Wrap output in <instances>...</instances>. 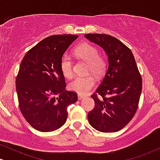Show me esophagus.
I'll list each match as a JSON object with an SVG mask.
<instances>
[{
  "instance_id": "1",
  "label": "esophagus",
  "mask_w": 160,
  "mask_h": 160,
  "mask_svg": "<svg viewBox=\"0 0 160 160\" xmlns=\"http://www.w3.org/2000/svg\"><path fill=\"white\" fill-rule=\"evenodd\" d=\"M83 98H85V95H78V99H79V100H81V99Z\"/></svg>"
}]
</instances>
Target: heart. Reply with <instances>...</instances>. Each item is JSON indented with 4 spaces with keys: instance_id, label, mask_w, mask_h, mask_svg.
Instances as JSON below:
<instances>
[{
    "instance_id": "1",
    "label": "heart",
    "mask_w": 160,
    "mask_h": 160,
    "mask_svg": "<svg viewBox=\"0 0 160 160\" xmlns=\"http://www.w3.org/2000/svg\"><path fill=\"white\" fill-rule=\"evenodd\" d=\"M75 56L88 63L86 72H92L95 76H101L105 71L107 62L103 56L99 55L98 49L88 43L78 45L74 51ZM60 70L65 78L70 79L73 77V62L68 55H64L60 60ZM95 80L93 75L87 74L83 77H78L70 82V90L80 95L89 92L95 86Z\"/></svg>"
}]
</instances>
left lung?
<instances>
[{"mask_svg": "<svg viewBox=\"0 0 160 160\" xmlns=\"http://www.w3.org/2000/svg\"><path fill=\"white\" fill-rule=\"evenodd\" d=\"M85 38L102 47L108 57L105 76L91 97L95 108L88 113L93 128L102 132L120 131L138 108L142 79L128 47L109 34H87Z\"/></svg>", "mask_w": 160, "mask_h": 160, "instance_id": "obj_1", "label": "left lung"}]
</instances>
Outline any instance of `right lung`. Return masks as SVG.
<instances>
[{
    "instance_id": "add662e5",
    "label": "right lung",
    "mask_w": 160,
    "mask_h": 160,
    "mask_svg": "<svg viewBox=\"0 0 160 160\" xmlns=\"http://www.w3.org/2000/svg\"><path fill=\"white\" fill-rule=\"evenodd\" d=\"M78 35L61 34L46 38L27 52L16 79L22 114L33 128L52 132L62 127L68 107L78 101L75 92L65 90L60 60Z\"/></svg>"
}]
</instances>
